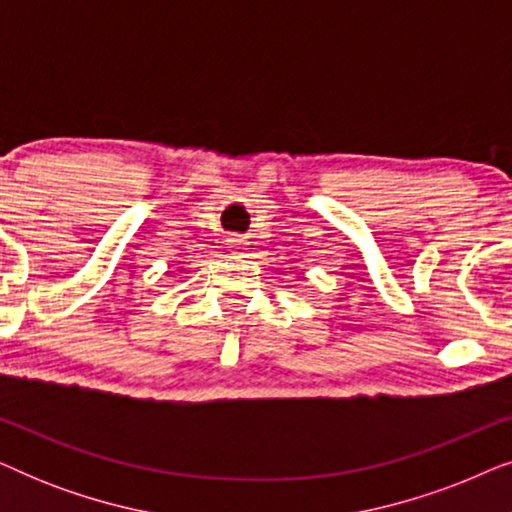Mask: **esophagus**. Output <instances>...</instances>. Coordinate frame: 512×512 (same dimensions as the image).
Wrapping results in <instances>:
<instances>
[{
  "instance_id": "34e87169",
  "label": "esophagus",
  "mask_w": 512,
  "mask_h": 512,
  "mask_svg": "<svg viewBox=\"0 0 512 512\" xmlns=\"http://www.w3.org/2000/svg\"><path fill=\"white\" fill-rule=\"evenodd\" d=\"M230 254H233V258H244L247 256V240H244L242 235H235V237H230Z\"/></svg>"
}]
</instances>
